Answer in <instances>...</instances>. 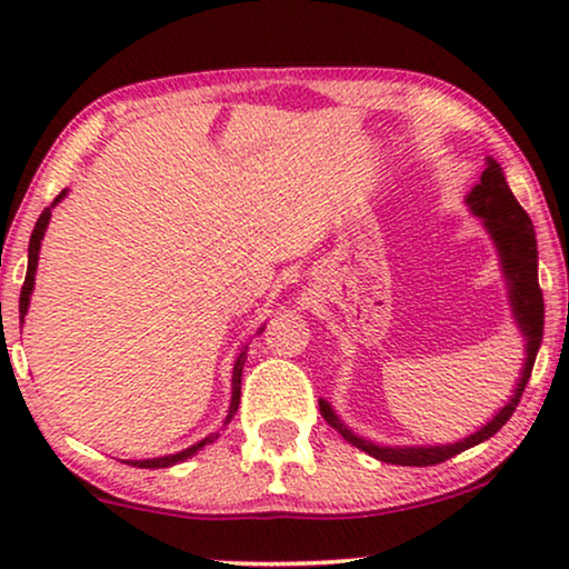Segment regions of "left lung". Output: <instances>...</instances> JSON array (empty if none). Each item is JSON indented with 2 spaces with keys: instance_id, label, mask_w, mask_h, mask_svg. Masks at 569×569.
<instances>
[{
  "instance_id": "left-lung-1",
  "label": "left lung",
  "mask_w": 569,
  "mask_h": 569,
  "mask_svg": "<svg viewBox=\"0 0 569 569\" xmlns=\"http://www.w3.org/2000/svg\"><path fill=\"white\" fill-rule=\"evenodd\" d=\"M466 204L473 214L479 217L485 230L492 238L500 256V267L505 284H508V300L512 318H516L518 331L526 339V357H523V370L512 391L510 401L489 419L485 427H479L477 432H471L469 438L448 442V446H378V442L365 440L360 435H355L349 427L341 422V417L331 409L329 401L318 399L321 407V417L337 430L347 442H352L355 448L365 450V453L378 458L383 463L396 466H435L448 461L461 450H469L479 442L492 438L500 427L508 422L516 411L520 396L526 391L528 378H531L536 355H539L541 337H543V295L539 287V251H536V232L531 224V217L526 214V209L518 204V199L512 197L508 181L500 162L487 158V168L481 173L479 183L473 186L466 197Z\"/></svg>"
}]
</instances>
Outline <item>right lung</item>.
<instances>
[{"label":"right lung","instance_id":"obj_1","mask_svg":"<svg viewBox=\"0 0 569 569\" xmlns=\"http://www.w3.org/2000/svg\"><path fill=\"white\" fill-rule=\"evenodd\" d=\"M67 197V189L59 193L57 199H53L51 207L43 209V214L38 217L36 228H33V236H30V246H28V271H26V284H22V292H20V321L26 318L28 313V306H30V295H33V287H36V269H38V251H41V240L46 236V228H49V220H51V209L59 204L61 199ZM263 331V326L259 329V333ZM246 349H240V355L236 357V365H232V383H230V407H228V415H224V422L228 425L232 417H236L238 411V403H240V376H243V362H246ZM217 440V432L207 435L204 440H199L197 446L186 448V450H178V453H170V456H160V458H144V461H127L131 466H139V469H168V466H176L186 461V458H191L197 450H201L209 442Z\"/></svg>","mask_w":569,"mask_h":569}]
</instances>
